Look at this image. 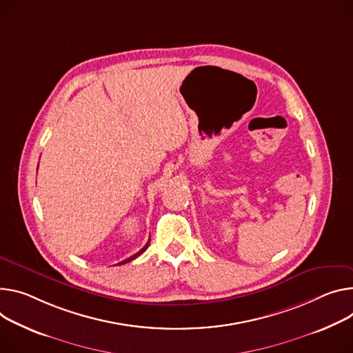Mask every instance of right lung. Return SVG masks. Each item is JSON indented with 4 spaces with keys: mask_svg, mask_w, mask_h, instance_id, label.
Instances as JSON below:
<instances>
[{
    "mask_svg": "<svg viewBox=\"0 0 353 353\" xmlns=\"http://www.w3.org/2000/svg\"><path fill=\"white\" fill-rule=\"evenodd\" d=\"M149 242H150V239H149V241H148V242H146V245H145V246H143V248H142V249H141V250H139V252H137V253H135V254H132V256H131V258H128V259H125V261H122V262H119V263H118V265H125V263H128V262H131V261H134V259H137V258H138V256H139V254H142V253H143V252H145V250H146V249H148V246H149Z\"/></svg>",
    "mask_w": 353,
    "mask_h": 353,
    "instance_id": "1",
    "label": "right lung"
}]
</instances>
